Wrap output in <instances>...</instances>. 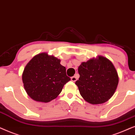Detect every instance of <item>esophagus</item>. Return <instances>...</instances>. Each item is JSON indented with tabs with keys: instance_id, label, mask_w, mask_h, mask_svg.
<instances>
[{
	"instance_id": "obj_1",
	"label": "esophagus",
	"mask_w": 135,
	"mask_h": 135,
	"mask_svg": "<svg viewBox=\"0 0 135 135\" xmlns=\"http://www.w3.org/2000/svg\"><path fill=\"white\" fill-rule=\"evenodd\" d=\"M71 80L72 81H73V82H75V81H76L77 80V78L75 76H72L71 78Z\"/></svg>"
}]
</instances>
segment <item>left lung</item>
<instances>
[{
    "label": "left lung",
    "mask_w": 135,
    "mask_h": 135,
    "mask_svg": "<svg viewBox=\"0 0 135 135\" xmlns=\"http://www.w3.org/2000/svg\"><path fill=\"white\" fill-rule=\"evenodd\" d=\"M79 80L75 82L81 96L92 104H102L114 94L118 83L115 68L102 56L82 62L78 67Z\"/></svg>",
    "instance_id": "obj_1"
}]
</instances>
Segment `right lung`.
Masks as SVG:
<instances>
[{
	"mask_svg": "<svg viewBox=\"0 0 135 135\" xmlns=\"http://www.w3.org/2000/svg\"><path fill=\"white\" fill-rule=\"evenodd\" d=\"M25 89L36 101L48 102L54 99L64 84L70 80L60 60L47 53L35 55L25 66L22 75Z\"/></svg>",
	"mask_w": 135,
	"mask_h": 135,
	"instance_id": "1",
	"label": "right lung"
}]
</instances>
